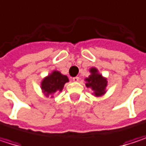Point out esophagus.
I'll return each instance as SVG.
<instances>
[{"label":"esophagus","mask_w":146,"mask_h":146,"mask_svg":"<svg viewBox=\"0 0 146 146\" xmlns=\"http://www.w3.org/2000/svg\"><path fill=\"white\" fill-rule=\"evenodd\" d=\"M73 82H78L79 81V77H74V78H73Z\"/></svg>","instance_id":"esophagus-1"}]
</instances>
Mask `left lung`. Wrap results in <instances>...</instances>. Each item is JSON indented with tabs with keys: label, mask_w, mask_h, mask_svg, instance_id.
Instances as JSON below:
<instances>
[{
	"label": "left lung",
	"mask_w": 146,
	"mask_h": 146,
	"mask_svg": "<svg viewBox=\"0 0 146 146\" xmlns=\"http://www.w3.org/2000/svg\"><path fill=\"white\" fill-rule=\"evenodd\" d=\"M90 75L85 78L86 87L90 88L96 96H102L106 93V88L107 86V80L101 73H99L97 68H91L90 69Z\"/></svg>",
	"instance_id": "1"
}]
</instances>
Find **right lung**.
<instances>
[{
  "instance_id": "right-lung-1",
  "label": "right lung",
  "mask_w": 146,
  "mask_h": 146,
  "mask_svg": "<svg viewBox=\"0 0 146 146\" xmlns=\"http://www.w3.org/2000/svg\"><path fill=\"white\" fill-rule=\"evenodd\" d=\"M68 78L58 71H53L41 82V90L46 96L53 95L56 91H62L64 84L68 82Z\"/></svg>"
}]
</instances>
